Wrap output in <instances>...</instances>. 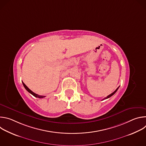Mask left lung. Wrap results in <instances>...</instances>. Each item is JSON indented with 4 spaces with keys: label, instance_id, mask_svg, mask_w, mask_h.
<instances>
[{
    "label": "left lung",
    "instance_id": "obj_1",
    "mask_svg": "<svg viewBox=\"0 0 146 146\" xmlns=\"http://www.w3.org/2000/svg\"><path fill=\"white\" fill-rule=\"evenodd\" d=\"M118 88H119V87H118V88H117V89L115 90V91H114V92H113L112 94H110L109 95H108V96L107 97H106L105 98H104V99H103V100H105V99H108V98H110V97H111V96H113V95H114V94H115V92H117V91L118 90Z\"/></svg>",
    "mask_w": 146,
    "mask_h": 146
}]
</instances>
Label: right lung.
<instances>
[{"label": "right lung", "instance_id": "add662e5", "mask_svg": "<svg viewBox=\"0 0 146 146\" xmlns=\"http://www.w3.org/2000/svg\"><path fill=\"white\" fill-rule=\"evenodd\" d=\"M23 86H24V87H25V88L27 90V91H28L30 94H31L32 95H33L35 97H36V98H44V97H46V96H42V95H37V94H35V93H34L33 91H32L23 82Z\"/></svg>", "mask_w": 146, "mask_h": 146}]
</instances>
